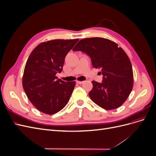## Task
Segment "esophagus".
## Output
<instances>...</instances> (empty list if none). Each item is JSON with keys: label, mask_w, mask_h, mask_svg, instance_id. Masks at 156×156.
<instances>
[{"label": "esophagus", "mask_w": 156, "mask_h": 156, "mask_svg": "<svg viewBox=\"0 0 156 156\" xmlns=\"http://www.w3.org/2000/svg\"><path fill=\"white\" fill-rule=\"evenodd\" d=\"M76 83H77V84H83V83H84V81H76Z\"/></svg>", "instance_id": "1"}]
</instances>
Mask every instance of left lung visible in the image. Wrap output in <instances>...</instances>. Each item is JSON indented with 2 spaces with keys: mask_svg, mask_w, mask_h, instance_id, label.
<instances>
[{
  "mask_svg": "<svg viewBox=\"0 0 156 156\" xmlns=\"http://www.w3.org/2000/svg\"><path fill=\"white\" fill-rule=\"evenodd\" d=\"M73 51H81L91 58L92 66L101 68L102 83L92 81L89 92L92 101L107 110L121 106L133 85V69L125 51L114 41L103 37L81 40Z\"/></svg>",
  "mask_w": 156,
  "mask_h": 156,
  "instance_id": "1",
  "label": "left lung"
}]
</instances>
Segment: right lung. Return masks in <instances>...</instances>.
Listing matches in <instances>:
<instances>
[{"label": "right lung", "mask_w": 156, "mask_h": 156, "mask_svg": "<svg viewBox=\"0 0 156 156\" xmlns=\"http://www.w3.org/2000/svg\"><path fill=\"white\" fill-rule=\"evenodd\" d=\"M79 39L53 40L40 44L27 61L23 87L37 110L48 115L58 112L66 105L75 85L56 76L62 70L64 59Z\"/></svg>", "instance_id": "obj_1"}]
</instances>
